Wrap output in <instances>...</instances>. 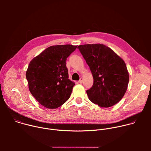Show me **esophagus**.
<instances>
[{
	"mask_svg": "<svg viewBox=\"0 0 151 151\" xmlns=\"http://www.w3.org/2000/svg\"><path fill=\"white\" fill-rule=\"evenodd\" d=\"M83 79H82V78H80V79H79V81H78V82L79 83H82V81H83V80H82Z\"/></svg>",
	"mask_w": 151,
	"mask_h": 151,
	"instance_id": "obj_1",
	"label": "esophagus"
}]
</instances>
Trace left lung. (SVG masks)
<instances>
[{"label":"left lung","instance_id":"left-lung-1","mask_svg":"<svg viewBox=\"0 0 151 151\" xmlns=\"http://www.w3.org/2000/svg\"><path fill=\"white\" fill-rule=\"evenodd\" d=\"M78 48L94 79L92 87L87 91L90 100L102 107L116 104L124 97L129 82L124 61L103 44L81 45Z\"/></svg>","mask_w":151,"mask_h":151}]
</instances>
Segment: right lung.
Returning <instances> with one entry per match:
<instances>
[{
    "label": "right lung",
    "instance_id": "1",
    "mask_svg": "<svg viewBox=\"0 0 151 151\" xmlns=\"http://www.w3.org/2000/svg\"><path fill=\"white\" fill-rule=\"evenodd\" d=\"M77 46H51L33 58L26 76L35 99L48 109H56L69 98L75 83L69 79L67 58Z\"/></svg>",
    "mask_w": 151,
    "mask_h": 151
}]
</instances>
